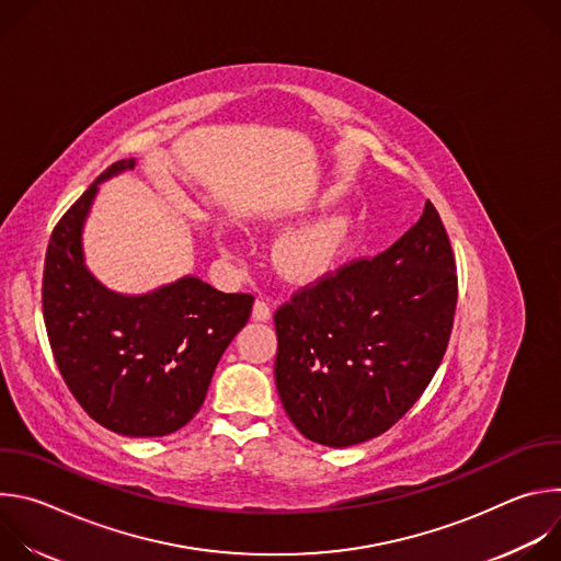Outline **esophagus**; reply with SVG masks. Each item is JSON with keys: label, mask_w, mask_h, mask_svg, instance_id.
Instances as JSON below:
<instances>
[{"label": "esophagus", "mask_w": 561, "mask_h": 561, "mask_svg": "<svg viewBox=\"0 0 561 561\" xmlns=\"http://www.w3.org/2000/svg\"><path fill=\"white\" fill-rule=\"evenodd\" d=\"M271 314V304L266 299H257L253 306V319H257V322H268Z\"/></svg>", "instance_id": "1"}]
</instances>
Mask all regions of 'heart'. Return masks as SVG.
Segmentation results:
<instances>
[{"instance_id": "1", "label": "heart", "mask_w": 561, "mask_h": 561, "mask_svg": "<svg viewBox=\"0 0 561 561\" xmlns=\"http://www.w3.org/2000/svg\"><path fill=\"white\" fill-rule=\"evenodd\" d=\"M357 217L337 210L288 232L277 247V264L290 279L310 282L331 273L351 249Z\"/></svg>"}]
</instances>
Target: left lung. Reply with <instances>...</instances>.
Masks as SVG:
<instances>
[{
    "mask_svg": "<svg viewBox=\"0 0 561 561\" xmlns=\"http://www.w3.org/2000/svg\"><path fill=\"white\" fill-rule=\"evenodd\" d=\"M455 257L439 213L375 260L301 288L275 312V381L310 442L346 448L386 433L417 402L448 346Z\"/></svg>",
    "mask_w": 561,
    "mask_h": 561,
    "instance_id": "obj_1",
    "label": "left lung"
}]
</instances>
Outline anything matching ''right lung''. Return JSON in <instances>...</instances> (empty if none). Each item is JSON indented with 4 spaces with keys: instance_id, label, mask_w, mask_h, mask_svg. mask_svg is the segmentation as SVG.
<instances>
[{
    "instance_id": "obj_1",
    "label": "right lung",
    "mask_w": 561,
    "mask_h": 561,
    "mask_svg": "<svg viewBox=\"0 0 561 561\" xmlns=\"http://www.w3.org/2000/svg\"><path fill=\"white\" fill-rule=\"evenodd\" d=\"M133 169L135 159H119L55 226L42 306L55 362L82 409L113 433L164 437L202 409L215 366L255 299L195 275L124 295L89 271L82 232L100 184Z\"/></svg>"
}]
</instances>
